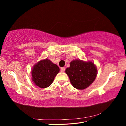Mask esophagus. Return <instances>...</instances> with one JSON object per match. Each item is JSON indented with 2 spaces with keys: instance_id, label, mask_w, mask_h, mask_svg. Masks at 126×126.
<instances>
[{
  "instance_id": "34e87169",
  "label": "esophagus",
  "mask_w": 126,
  "mask_h": 126,
  "mask_svg": "<svg viewBox=\"0 0 126 126\" xmlns=\"http://www.w3.org/2000/svg\"><path fill=\"white\" fill-rule=\"evenodd\" d=\"M65 70V68L64 67H61V72H64Z\"/></svg>"
}]
</instances>
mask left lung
I'll return each instance as SVG.
<instances>
[{
  "mask_svg": "<svg viewBox=\"0 0 126 126\" xmlns=\"http://www.w3.org/2000/svg\"><path fill=\"white\" fill-rule=\"evenodd\" d=\"M65 72L73 86L78 90H83L94 81L97 75V69L92 61L76 60L70 62V67L66 68Z\"/></svg>",
  "mask_w": 126,
  "mask_h": 126,
  "instance_id": "left-lung-1",
  "label": "left lung"
}]
</instances>
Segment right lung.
<instances>
[{"instance_id":"1","label":"right lung","mask_w":126,"mask_h":126,"mask_svg":"<svg viewBox=\"0 0 126 126\" xmlns=\"http://www.w3.org/2000/svg\"><path fill=\"white\" fill-rule=\"evenodd\" d=\"M59 72V67L49 60H41L33 67L32 80L40 88H46L52 84Z\"/></svg>"}]
</instances>
